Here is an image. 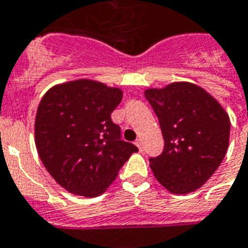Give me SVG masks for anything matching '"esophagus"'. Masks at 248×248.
<instances>
[{
	"mask_svg": "<svg viewBox=\"0 0 248 248\" xmlns=\"http://www.w3.org/2000/svg\"><path fill=\"white\" fill-rule=\"evenodd\" d=\"M134 143H136V146L138 148H140V151H142V148H143V140H140V138H137L136 140V142H134Z\"/></svg>",
	"mask_w": 248,
	"mask_h": 248,
	"instance_id": "esophagus-1",
	"label": "esophagus"
}]
</instances>
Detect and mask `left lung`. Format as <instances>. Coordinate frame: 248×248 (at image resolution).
I'll return each mask as SVG.
<instances>
[{"mask_svg": "<svg viewBox=\"0 0 248 248\" xmlns=\"http://www.w3.org/2000/svg\"><path fill=\"white\" fill-rule=\"evenodd\" d=\"M144 97L157 115L165 142L161 155L150 158L154 175L170 193L195 192L227 154L231 133L227 111L209 92L189 82L148 88Z\"/></svg>", "mask_w": 248, "mask_h": 248, "instance_id": "1", "label": "left lung"}]
</instances>
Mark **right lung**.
<instances>
[{
    "instance_id": "obj_1",
    "label": "right lung",
    "mask_w": 248,
    "mask_h": 248,
    "mask_svg": "<svg viewBox=\"0 0 248 248\" xmlns=\"http://www.w3.org/2000/svg\"><path fill=\"white\" fill-rule=\"evenodd\" d=\"M123 91L91 79L56 84L42 97L34 123L35 147L49 175L70 193L102 195L132 154L111 112Z\"/></svg>"
}]
</instances>
